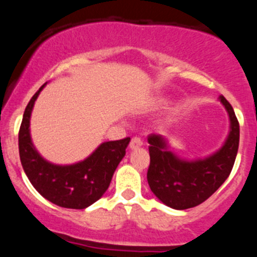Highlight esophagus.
I'll list each match as a JSON object with an SVG mask.
<instances>
[{"label":"esophagus","mask_w":257,"mask_h":257,"mask_svg":"<svg viewBox=\"0 0 257 257\" xmlns=\"http://www.w3.org/2000/svg\"><path fill=\"white\" fill-rule=\"evenodd\" d=\"M143 140H141L139 137H135L133 138L131 140V144H129V146H131L132 150H135V149H139L140 146H143Z\"/></svg>","instance_id":"obj_1"}]
</instances>
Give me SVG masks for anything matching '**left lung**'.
I'll use <instances>...</instances> for the list:
<instances>
[{"label": "left lung", "instance_id": "1", "mask_svg": "<svg viewBox=\"0 0 257 257\" xmlns=\"http://www.w3.org/2000/svg\"><path fill=\"white\" fill-rule=\"evenodd\" d=\"M220 101L228 112L231 131L225 144L209 157L184 161L169 151L168 141L159 134L147 138L150 167L147 181L162 203L178 210L199 205L225 182L237 157L239 146V123L225 96Z\"/></svg>", "mask_w": 257, "mask_h": 257}]
</instances>
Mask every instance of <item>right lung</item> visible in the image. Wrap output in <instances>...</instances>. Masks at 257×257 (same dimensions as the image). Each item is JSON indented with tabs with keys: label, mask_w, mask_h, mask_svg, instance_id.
<instances>
[{
	"label": "right lung",
	"mask_w": 257,
	"mask_h": 257,
	"mask_svg": "<svg viewBox=\"0 0 257 257\" xmlns=\"http://www.w3.org/2000/svg\"><path fill=\"white\" fill-rule=\"evenodd\" d=\"M38 89L26 106L19 129V156L23 169L41 196L55 205L84 209L101 198L110 186L114 170L125 155L131 138L102 143L89 157L70 166L46 161L35 149L30 137V117Z\"/></svg>",
	"instance_id": "add662e5"
}]
</instances>
